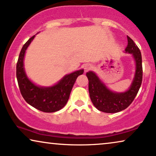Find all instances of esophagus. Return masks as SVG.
Instances as JSON below:
<instances>
[{
	"instance_id": "obj_1",
	"label": "esophagus",
	"mask_w": 156,
	"mask_h": 156,
	"mask_svg": "<svg viewBox=\"0 0 156 156\" xmlns=\"http://www.w3.org/2000/svg\"><path fill=\"white\" fill-rule=\"evenodd\" d=\"M83 68H84L85 72H88V70H90L91 68H93V66H91V65H90V64H85L84 66H83Z\"/></svg>"
}]
</instances>
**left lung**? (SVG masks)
Listing matches in <instances>:
<instances>
[{"mask_svg":"<svg viewBox=\"0 0 156 156\" xmlns=\"http://www.w3.org/2000/svg\"><path fill=\"white\" fill-rule=\"evenodd\" d=\"M128 45L126 53L132 54L136 64L133 80L129 88L124 92H115L108 88L93 71L86 73L88 77L89 95L93 104L100 111L108 113H118L129 106L133 101L142 83V56L138 47L130 37L127 36Z\"/></svg>","mask_w":156,"mask_h":156,"instance_id":"1","label":"left lung"}]
</instances>
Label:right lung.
<instances>
[{
  "label": "right lung",
  "mask_w": 156,
  "mask_h": 156,
  "mask_svg": "<svg viewBox=\"0 0 156 156\" xmlns=\"http://www.w3.org/2000/svg\"><path fill=\"white\" fill-rule=\"evenodd\" d=\"M35 36L29 39L20 51L16 65V77L20 91L25 101L39 111L53 113L65 106L69 98L73 86L78 76L83 73V69L66 75L56 84L52 86H39L31 81L24 68V57L29 45Z\"/></svg>",
  "instance_id": "right-lung-1"
}]
</instances>
